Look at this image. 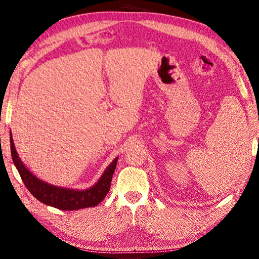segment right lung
Segmentation results:
<instances>
[{"instance_id":"1","label":"right lung","mask_w":259,"mask_h":259,"mask_svg":"<svg viewBox=\"0 0 259 259\" xmlns=\"http://www.w3.org/2000/svg\"><path fill=\"white\" fill-rule=\"evenodd\" d=\"M10 150L13 164L18 169L21 179L25 184L29 192L40 202L45 205L54 207L60 210L73 211L78 209H84L88 207H95L105 198L107 193L110 190L112 176L116 168L117 158L116 157L110 165L107 167L103 173L102 178L98 183L86 190H74L66 189L57 186L49 185L37 179L20 159L15 144H13L12 135L10 132Z\"/></svg>"}]
</instances>
